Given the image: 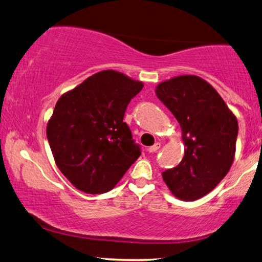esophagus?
<instances>
[{
  "instance_id": "1",
  "label": "esophagus",
  "mask_w": 262,
  "mask_h": 262,
  "mask_svg": "<svg viewBox=\"0 0 262 262\" xmlns=\"http://www.w3.org/2000/svg\"><path fill=\"white\" fill-rule=\"evenodd\" d=\"M160 146H161V145H160L159 142H156V143H154L153 146H150V147H149V148H148V152H149V153H154V152H157V150L160 148Z\"/></svg>"
}]
</instances>
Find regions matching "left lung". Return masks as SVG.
<instances>
[{"mask_svg":"<svg viewBox=\"0 0 262 262\" xmlns=\"http://www.w3.org/2000/svg\"><path fill=\"white\" fill-rule=\"evenodd\" d=\"M157 97L178 121L184 158L163 172L171 192L183 201L200 200L222 180L235 157L238 124L219 93L197 76L160 83Z\"/></svg>","mask_w":262,"mask_h":262,"instance_id":"1","label":"left lung"}]
</instances>
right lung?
Listing matches in <instances>:
<instances>
[{"instance_id":"obj_1","label":"right lung","mask_w":262,"mask_h":262,"mask_svg":"<svg viewBox=\"0 0 262 262\" xmlns=\"http://www.w3.org/2000/svg\"><path fill=\"white\" fill-rule=\"evenodd\" d=\"M143 84L123 73H95L58 99L47 140L62 174L83 192H108L141 154L123 122Z\"/></svg>"}]
</instances>
